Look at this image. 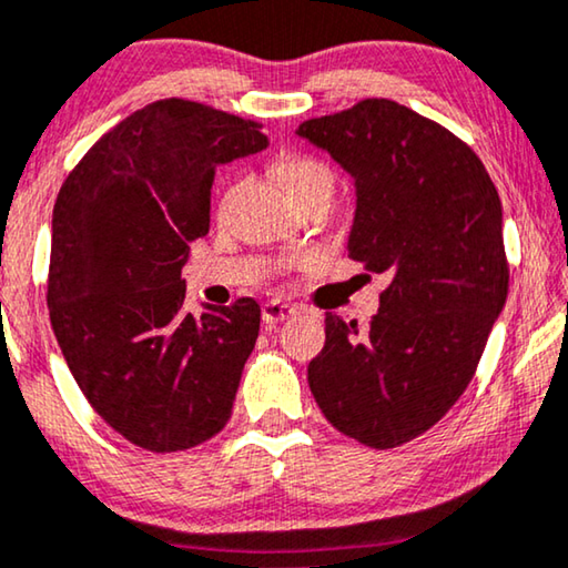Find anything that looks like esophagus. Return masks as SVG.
I'll list each match as a JSON object with an SVG mask.
<instances>
[{"label": "esophagus", "instance_id": "1", "mask_svg": "<svg viewBox=\"0 0 568 568\" xmlns=\"http://www.w3.org/2000/svg\"><path fill=\"white\" fill-rule=\"evenodd\" d=\"M298 308L291 306V303H283V301H267L265 306H262V321L265 324H281V321L293 318Z\"/></svg>", "mask_w": 568, "mask_h": 568}]
</instances>
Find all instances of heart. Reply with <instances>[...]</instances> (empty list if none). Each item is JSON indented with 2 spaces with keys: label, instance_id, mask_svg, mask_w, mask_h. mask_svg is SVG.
Returning a JSON list of instances; mask_svg holds the SVG:
<instances>
[{
  "label": "heart",
  "instance_id": "obj_1",
  "mask_svg": "<svg viewBox=\"0 0 568 568\" xmlns=\"http://www.w3.org/2000/svg\"><path fill=\"white\" fill-rule=\"evenodd\" d=\"M273 173L293 203L318 196V193H324V196L332 193V168H328L321 158L308 155V152H283V155H277L273 160ZM234 193L236 185H232V189L224 193L222 214L232 206Z\"/></svg>",
  "mask_w": 568,
  "mask_h": 568
}]
</instances>
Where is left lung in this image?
Wrapping results in <instances>:
<instances>
[{"label":"left lung","mask_w":568,"mask_h":568,"mask_svg":"<svg viewBox=\"0 0 568 568\" xmlns=\"http://www.w3.org/2000/svg\"><path fill=\"white\" fill-rule=\"evenodd\" d=\"M357 185L349 257L385 273L367 332L326 313L308 385L336 430L369 448L426 434L467 390L510 283L503 203L467 142L390 99L298 126Z\"/></svg>","instance_id":"left-lung-1"}]
</instances>
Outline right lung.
Segmentation results:
<instances>
[{
	"instance_id": "1",
	"label": "right lung",
	"mask_w": 568,
	"mask_h": 568,
	"mask_svg": "<svg viewBox=\"0 0 568 568\" xmlns=\"http://www.w3.org/2000/svg\"><path fill=\"white\" fill-rule=\"evenodd\" d=\"M262 124L160 99L91 145L53 206L50 324L83 397L126 442L185 452L226 426L260 303L185 311L181 267L209 234L216 168L267 148Z\"/></svg>"
}]
</instances>
